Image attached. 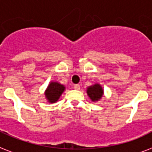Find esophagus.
Wrapping results in <instances>:
<instances>
[{
    "label": "esophagus",
    "mask_w": 152,
    "mask_h": 152,
    "mask_svg": "<svg viewBox=\"0 0 152 152\" xmlns=\"http://www.w3.org/2000/svg\"><path fill=\"white\" fill-rule=\"evenodd\" d=\"M74 89H77V90H79V89H80V86H79V85H77V84L75 85V86H74Z\"/></svg>",
    "instance_id": "obj_1"
}]
</instances>
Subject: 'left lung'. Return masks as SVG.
<instances>
[{
  "instance_id": "left-lung-1",
  "label": "left lung",
  "mask_w": 152,
  "mask_h": 152,
  "mask_svg": "<svg viewBox=\"0 0 152 152\" xmlns=\"http://www.w3.org/2000/svg\"><path fill=\"white\" fill-rule=\"evenodd\" d=\"M86 93L91 101L96 102L102 99L104 94V89L101 85L98 83H95L94 85H92L87 88Z\"/></svg>"
}]
</instances>
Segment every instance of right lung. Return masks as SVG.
I'll return each instance as SVG.
<instances>
[{
    "label": "right lung",
    "instance_id": "obj_1",
    "mask_svg": "<svg viewBox=\"0 0 152 152\" xmlns=\"http://www.w3.org/2000/svg\"><path fill=\"white\" fill-rule=\"evenodd\" d=\"M65 86L60 84L58 82H50L45 90V97L49 103H55L59 99L60 96L62 95L65 90Z\"/></svg>",
    "mask_w": 152,
    "mask_h": 152
}]
</instances>
